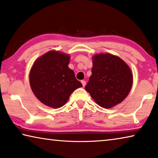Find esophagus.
I'll list each match as a JSON object with an SVG mask.
<instances>
[{
	"label": "esophagus",
	"instance_id": "1",
	"mask_svg": "<svg viewBox=\"0 0 158 158\" xmlns=\"http://www.w3.org/2000/svg\"><path fill=\"white\" fill-rule=\"evenodd\" d=\"M81 84H82V85H83V86L84 87L85 86H86V81H85V80H82Z\"/></svg>",
	"mask_w": 158,
	"mask_h": 158
}]
</instances>
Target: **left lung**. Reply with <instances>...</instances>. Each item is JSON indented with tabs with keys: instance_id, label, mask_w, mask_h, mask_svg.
<instances>
[{
	"instance_id": "obj_1",
	"label": "left lung",
	"mask_w": 158,
	"mask_h": 158,
	"mask_svg": "<svg viewBox=\"0 0 158 158\" xmlns=\"http://www.w3.org/2000/svg\"><path fill=\"white\" fill-rule=\"evenodd\" d=\"M133 75L126 62L114 55L100 53L93 57L92 74L85 86L92 98L103 108H111L128 96Z\"/></svg>"
}]
</instances>
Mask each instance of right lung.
I'll return each mask as SVG.
<instances>
[{"mask_svg":"<svg viewBox=\"0 0 158 158\" xmlns=\"http://www.w3.org/2000/svg\"><path fill=\"white\" fill-rule=\"evenodd\" d=\"M69 55L50 51L39 57L29 73V84L34 94L42 103L59 108L68 101L70 95L82 86L69 69Z\"/></svg>","mask_w":158,"mask_h":158,"instance_id":"obj_1","label":"right lung"}]
</instances>
